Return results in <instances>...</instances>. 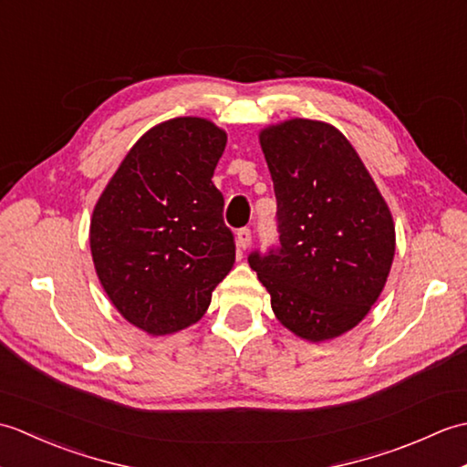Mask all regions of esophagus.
<instances>
[{"label": "esophagus", "instance_id": "obj_1", "mask_svg": "<svg viewBox=\"0 0 467 467\" xmlns=\"http://www.w3.org/2000/svg\"><path fill=\"white\" fill-rule=\"evenodd\" d=\"M251 241H253V234H251V228H239L236 231V244H239L241 251H246L251 246Z\"/></svg>", "mask_w": 467, "mask_h": 467}]
</instances>
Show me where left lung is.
I'll list each match as a JSON object with an SVG mask.
<instances>
[{"mask_svg": "<svg viewBox=\"0 0 467 467\" xmlns=\"http://www.w3.org/2000/svg\"><path fill=\"white\" fill-rule=\"evenodd\" d=\"M276 196L279 244L249 254L286 329L319 343L353 329L381 295L395 226L349 140L295 118L261 132Z\"/></svg>", "mask_w": 467, "mask_h": 467, "instance_id": "obj_1", "label": "left lung"}]
</instances>
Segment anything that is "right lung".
I'll return each instance as SVG.
<instances>
[{"instance_id":"obj_1","label":"right lung","mask_w":467,"mask_h":467,"mask_svg":"<svg viewBox=\"0 0 467 467\" xmlns=\"http://www.w3.org/2000/svg\"><path fill=\"white\" fill-rule=\"evenodd\" d=\"M226 134L202 118L154 126L126 154L90 223L92 259L126 321L150 335L196 323L234 263L213 174Z\"/></svg>"}]
</instances>
